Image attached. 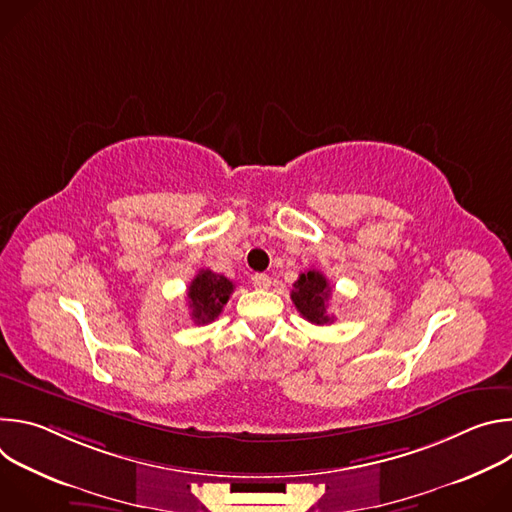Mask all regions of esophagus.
Here are the masks:
<instances>
[{
  "instance_id": "1",
  "label": "esophagus",
  "mask_w": 512,
  "mask_h": 512,
  "mask_svg": "<svg viewBox=\"0 0 512 512\" xmlns=\"http://www.w3.org/2000/svg\"><path fill=\"white\" fill-rule=\"evenodd\" d=\"M251 281H253V285H255L257 289H267V287L271 285V277H269L267 273H255V275L251 277Z\"/></svg>"
}]
</instances>
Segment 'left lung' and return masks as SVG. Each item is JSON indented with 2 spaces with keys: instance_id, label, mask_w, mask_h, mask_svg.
Masks as SVG:
<instances>
[{
  "instance_id": "1",
  "label": "left lung",
  "mask_w": 512,
  "mask_h": 512,
  "mask_svg": "<svg viewBox=\"0 0 512 512\" xmlns=\"http://www.w3.org/2000/svg\"><path fill=\"white\" fill-rule=\"evenodd\" d=\"M328 300H330L328 279L316 269L302 273L300 279L294 283V289H291V302L296 304L298 312L308 322L316 326L332 322V316L326 312Z\"/></svg>"
}]
</instances>
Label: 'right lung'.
<instances>
[{"instance_id": "obj_1", "label": "right lung", "mask_w": 512, "mask_h": 512, "mask_svg": "<svg viewBox=\"0 0 512 512\" xmlns=\"http://www.w3.org/2000/svg\"><path fill=\"white\" fill-rule=\"evenodd\" d=\"M233 281L225 275L200 269L188 287V308L194 324H208L223 312V306L233 294Z\"/></svg>"}]
</instances>
